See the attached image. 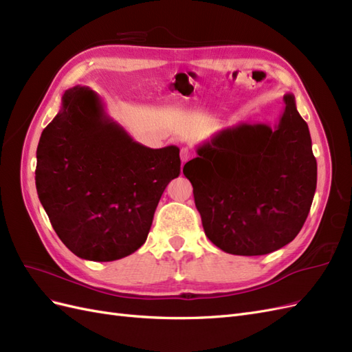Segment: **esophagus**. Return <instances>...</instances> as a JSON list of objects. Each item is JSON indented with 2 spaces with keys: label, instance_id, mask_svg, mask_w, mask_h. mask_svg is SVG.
Returning <instances> with one entry per match:
<instances>
[{
  "label": "esophagus",
  "instance_id": "34e87169",
  "mask_svg": "<svg viewBox=\"0 0 352 352\" xmlns=\"http://www.w3.org/2000/svg\"><path fill=\"white\" fill-rule=\"evenodd\" d=\"M190 155H192V153H190L189 148H182V150H180V160H182V164L188 162Z\"/></svg>",
  "mask_w": 352,
  "mask_h": 352
}]
</instances>
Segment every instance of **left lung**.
Masks as SVG:
<instances>
[{
  "label": "left lung",
  "instance_id": "8db88e82",
  "mask_svg": "<svg viewBox=\"0 0 352 352\" xmlns=\"http://www.w3.org/2000/svg\"><path fill=\"white\" fill-rule=\"evenodd\" d=\"M279 123H239L197 146L184 175L207 238L221 251L264 255L300 233L317 185L311 136L286 94Z\"/></svg>",
  "mask_w": 352,
  "mask_h": 352
}]
</instances>
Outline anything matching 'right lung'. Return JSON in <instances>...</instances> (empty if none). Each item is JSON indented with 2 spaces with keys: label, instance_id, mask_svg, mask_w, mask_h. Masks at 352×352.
<instances>
[{
  "label": "right lung",
  "instance_id": "obj_1",
  "mask_svg": "<svg viewBox=\"0 0 352 352\" xmlns=\"http://www.w3.org/2000/svg\"><path fill=\"white\" fill-rule=\"evenodd\" d=\"M179 148L153 150L127 133L88 87H73L42 131L35 184L61 242L79 258L114 261L141 248Z\"/></svg>",
  "mask_w": 352,
  "mask_h": 352
}]
</instances>
